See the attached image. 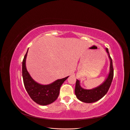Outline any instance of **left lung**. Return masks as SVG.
<instances>
[{"label": "left lung", "mask_w": 130, "mask_h": 130, "mask_svg": "<svg viewBox=\"0 0 130 130\" xmlns=\"http://www.w3.org/2000/svg\"><path fill=\"white\" fill-rule=\"evenodd\" d=\"M110 60L109 74L105 82L99 86L91 90H86L82 88L80 85V82L78 79L76 80L75 87V94L77 98L81 102L86 103H91L98 101L105 95L109 90L111 83L113 78V68L112 60L108 52L107 48H105Z\"/></svg>", "instance_id": "8db88e82"}]
</instances>
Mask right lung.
Returning <instances> with one entry per match:
<instances>
[{
  "label": "right lung",
  "instance_id": "obj_1",
  "mask_svg": "<svg viewBox=\"0 0 130 130\" xmlns=\"http://www.w3.org/2000/svg\"><path fill=\"white\" fill-rule=\"evenodd\" d=\"M27 51L24 56L22 64V75L25 89L31 98L40 105H47L54 102L59 94L60 88L68 77L58 79L48 85H41L32 78L26 67Z\"/></svg>",
  "mask_w": 130,
  "mask_h": 130
}]
</instances>
